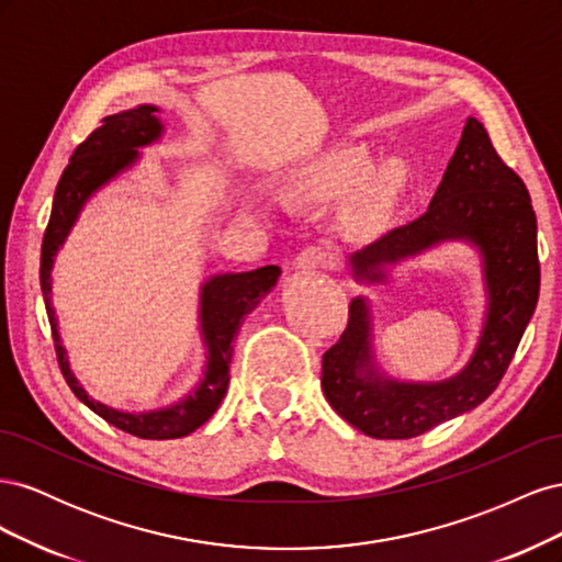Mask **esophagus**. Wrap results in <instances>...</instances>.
Returning <instances> with one entry per match:
<instances>
[{"instance_id":"34e87169","label":"esophagus","mask_w":562,"mask_h":562,"mask_svg":"<svg viewBox=\"0 0 562 562\" xmlns=\"http://www.w3.org/2000/svg\"><path fill=\"white\" fill-rule=\"evenodd\" d=\"M337 250L333 246H307L302 248L295 267L304 269V271H312V269H333L337 265Z\"/></svg>"}]
</instances>
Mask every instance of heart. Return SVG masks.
<instances>
[{
	"instance_id": "1",
	"label": "heart",
	"mask_w": 562,
	"mask_h": 562,
	"mask_svg": "<svg viewBox=\"0 0 562 562\" xmlns=\"http://www.w3.org/2000/svg\"><path fill=\"white\" fill-rule=\"evenodd\" d=\"M370 171H372V157L368 149L345 147L312 164L300 180V190L316 199L347 196L356 190V187H361L366 182ZM401 180H403L401 164H389L386 168H382V171L366 187L359 203L353 206L351 217L356 223H370V220H375L384 211V206Z\"/></svg>"
}]
</instances>
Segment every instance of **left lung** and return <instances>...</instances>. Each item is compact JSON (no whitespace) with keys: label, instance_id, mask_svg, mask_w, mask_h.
Instances as JSON below:
<instances>
[{"label":"left lung","instance_id":"obj_1","mask_svg":"<svg viewBox=\"0 0 562 562\" xmlns=\"http://www.w3.org/2000/svg\"><path fill=\"white\" fill-rule=\"evenodd\" d=\"M452 239L479 248L487 288L479 347L459 375L434 384L382 378L372 363L370 310L363 297L351 302L342 337L323 353V394L339 417L366 436L415 438L481 405L499 386L535 314L541 271L530 192L473 116L429 211L353 252V274L359 281H384L386 265Z\"/></svg>","mask_w":562,"mask_h":562}]
</instances>
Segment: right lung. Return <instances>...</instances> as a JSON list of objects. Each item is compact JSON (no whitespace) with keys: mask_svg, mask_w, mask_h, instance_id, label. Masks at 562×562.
I'll use <instances>...</instances> for the list:
<instances>
[{"mask_svg":"<svg viewBox=\"0 0 562 562\" xmlns=\"http://www.w3.org/2000/svg\"><path fill=\"white\" fill-rule=\"evenodd\" d=\"M157 112L159 110L155 105H140L135 110L105 116L103 126L95 128L89 138L75 149L70 164L65 166V171L58 180L54 209H50V217L44 232L40 283L46 302L50 333H54L58 366L67 386L72 389V394L116 429L147 440H168L192 434L217 411V405L225 398V391L229 384L234 337L239 333L246 316L258 307L260 300L277 285L281 269L277 265H269L252 271H241V274H217L203 283L201 335L203 342L209 347V363L201 384L180 403L171 407H161V411L133 415L98 403L83 391V386L72 375L70 363H67L65 356V347L60 345L56 312L50 307V267H54V255L63 246L65 236L70 234L87 199L138 159V147L159 140L164 126L157 119Z\"/></svg>","mask_w":562,"mask_h":562,"instance_id":"right-lung-1","label":"right lung"}]
</instances>
